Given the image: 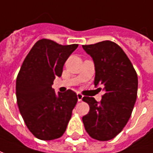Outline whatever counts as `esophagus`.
<instances>
[{
    "label": "esophagus",
    "mask_w": 153,
    "mask_h": 153,
    "mask_svg": "<svg viewBox=\"0 0 153 153\" xmlns=\"http://www.w3.org/2000/svg\"><path fill=\"white\" fill-rule=\"evenodd\" d=\"M77 97H78V101H79V102H81L82 99H83V96L82 94H80V93H77Z\"/></svg>",
    "instance_id": "esophagus-1"
}]
</instances>
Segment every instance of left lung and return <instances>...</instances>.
Instances as JSON below:
<instances>
[{
	"mask_svg": "<svg viewBox=\"0 0 153 153\" xmlns=\"http://www.w3.org/2000/svg\"><path fill=\"white\" fill-rule=\"evenodd\" d=\"M95 67L96 87L104 91L101 102L84 97L89 112L83 116L88 134L94 139L108 141L120 134L131 116L137 99L138 76L120 47L111 41L83 46Z\"/></svg>",
	"mask_w": 153,
	"mask_h": 153,
	"instance_id": "left-lung-1",
	"label": "left lung"
}]
</instances>
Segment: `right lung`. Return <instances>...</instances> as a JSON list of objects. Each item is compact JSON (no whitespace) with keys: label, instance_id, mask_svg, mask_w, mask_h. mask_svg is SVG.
I'll return each instance as SVG.
<instances>
[{"label":"right lung","instance_id":"1","mask_svg":"<svg viewBox=\"0 0 153 153\" xmlns=\"http://www.w3.org/2000/svg\"><path fill=\"white\" fill-rule=\"evenodd\" d=\"M78 44L62 46L41 39L32 47L16 79L19 109L28 128L41 140L61 137L76 105V93L69 89L56 93L52 84L60 77L65 62Z\"/></svg>","mask_w":153,"mask_h":153}]
</instances>
